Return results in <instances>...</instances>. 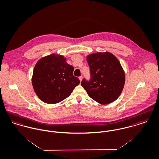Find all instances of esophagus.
<instances>
[{
  "label": "esophagus",
  "mask_w": 159,
  "mask_h": 159,
  "mask_svg": "<svg viewBox=\"0 0 159 159\" xmlns=\"http://www.w3.org/2000/svg\"><path fill=\"white\" fill-rule=\"evenodd\" d=\"M79 79H80V81L81 82V81H82V80H83V76H80V77H79Z\"/></svg>",
  "instance_id": "obj_1"
}]
</instances>
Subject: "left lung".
Wrapping results in <instances>:
<instances>
[{
  "instance_id": "1",
  "label": "left lung",
  "mask_w": 159,
  "mask_h": 159,
  "mask_svg": "<svg viewBox=\"0 0 159 159\" xmlns=\"http://www.w3.org/2000/svg\"><path fill=\"white\" fill-rule=\"evenodd\" d=\"M91 80H83L81 86L88 95L101 104H108L119 97L125 83V73L112 53L97 52L87 55Z\"/></svg>"
}]
</instances>
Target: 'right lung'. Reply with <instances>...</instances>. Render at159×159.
<instances>
[{"label": "right lung", "mask_w": 159, "mask_h": 159, "mask_svg": "<svg viewBox=\"0 0 159 159\" xmlns=\"http://www.w3.org/2000/svg\"><path fill=\"white\" fill-rule=\"evenodd\" d=\"M74 68L66 58L51 54L41 58L36 64L31 82L38 98L47 104H57L70 96L80 80L73 75Z\"/></svg>", "instance_id": "1"}]
</instances>
